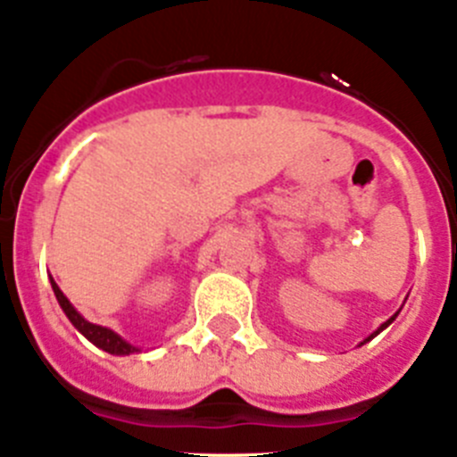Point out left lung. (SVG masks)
Masks as SVG:
<instances>
[{
    "mask_svg": "<svg viewBox=\"0 0 457 457\" xmlns=\"http://www.w3.org/2000/svg\"><path fill=\"white\" fill-rule=\"evenodd\" d=\"M406 300H408V297H406ZM399 311H402V309H399ZM399 311H396V313H395V315H392V318H387V320H386V322H383V325H381V327H378V329H377V331H374V334H370V336H368V338H365V340H363V343H358V347H363V345H365V343H370V340H372V338H377V336H378V334H381V331H383V329H387V327H390V325H392V322H395V318H396V315H399Z\"/></svg>",
    "mask_w": 457,
    "mask_h": 457,
    "instance_id": "left-lung-1",
    "label": "left lung"
}]
</instances>
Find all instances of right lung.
<instances>
[{"label": "right lung", "instance_id": "right-lung-1", "mask_svg": "<svg viewBox=\"0 0 457 457\" xmlns=\"http://www.w3.org/2000/svg\"><path fill=\"white\" fill-rule=\"evenodd\" d=\"M49 281H51V288H54L55 300H58V304H61V309L65 311V315L70 318L71 325H74L76 329H79L80 334L89 340V343L96 345V347L104 349V352L112 353V356H130V353L139 352V347H135V345H130L128 340H123L117 331L108 329V327L94 325V322L85 320L83 315L74 309V304L67 300V295L61 291V287L55 284L54 277H49Z\"/></svg>", "mask_w": 457, "mask_h": 457}]
</instances>
